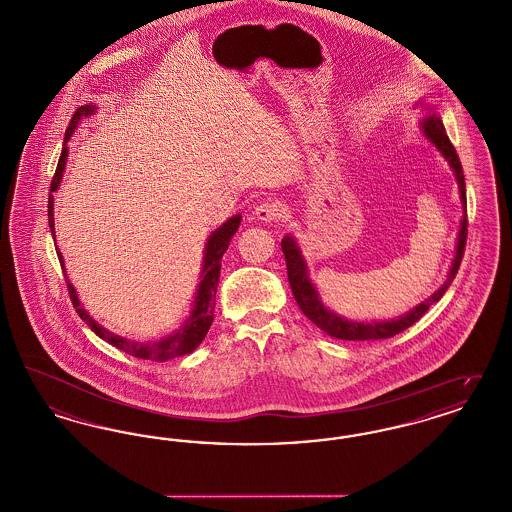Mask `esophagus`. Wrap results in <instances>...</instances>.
Masks as SVG:
<instances>
[{"label": "esophagus", "mask_w": 512, "mask_h": 512, "mask_svg": "<svg viewBox=\"0 0 512 512\" xmlns=\"http://www.w3.org/2000/svg\"><path fill=\"white\" fill-rule=\"evenodd\" d=\"M253 215H255V219L261 220V222H274V220L280 219V215H282V205L278 201L268 199V201H263L255 207Z\"/></svg>", "instance_id": "esophagus-1"}]
</instances>
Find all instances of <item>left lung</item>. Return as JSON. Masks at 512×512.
<instances>
[{
    "label": "left lung",
    "mask_w": 512,
    "mask_h": 512,
    "mask_svg": "<svg viewBox=\"0 0 512 512\" xmlns=\"http://www.w3.org/2000/svg\"><path fill=\"white\" fill-rule=\"evenodd\" d=\"M422 132L424 136L436 146L439 153L445 157V161L449 163V167L455 172L459 190H461V201L463 207H466V188H464L463 165L459 161V155L455 151L453 144L449 142L443 122L438 115L432 111L430 115H426V119L422 121ZM466 209H464L463 220H461V230H459V238H457V251H455V259L449 268L447 280L443 282V286L438 292L432 293L426 301H422L420 305H416L413 311H409L407 315L399 318H391V320H382V322H355V320H347L340 317L336 313H332L330 309L324 307V303L318 297L317 288L313 286V282L309 280L307 274V263L301 255V249L292 236H284L282 240V253L286 257V267H288V280L292 286L293 297L299 305V309L303 311V315L309 318L313 324H317L322 332H326L332 338L338 340L349 341H365V340H384V338H393L395 334L407 330L409 326H413L416 320L430 309V305H434L443 297V293L447 292V288L451 286V282L457 276V270L461 267L463 261L464 245H466Z\"/></svg>",
    "instance_id": "1"
}]
</instances>
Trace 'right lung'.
Masks as SVG:
<instances>
[{"label": "right lung", "mask_w": 512, "mask_h": 512, "mask_svg": "<svg viewBox=\"0 0 512 512\" xmlns=\"http://www.w3.org/2000/svg\"><path fill=\"white\" fill-rule=\"evenodd\" d=\"M96 111V105H82L74 111L73 119L71 124L65 132V146L61 151V157H59V163H57V169L53 174V180H51V190L49 192H55L61 184V178H63V172H65V165H67V157H69V147L67 142L71 140L74 130H76V124L82 121L84 117H90L94 115ZM48 220L49 228H51V234H53V240H55V228H53V194H49L48 197ZM242 222V215H236L232 219L226 220L222 226H219L207 240L205 244V255H203V268H201V282H199V288L195 293L194 309H192V315L190 318L182 324V328H178L176 332H172L169 336L161 338L159 341H142L128 340V338H122L117 336L109 330H105L101 324H98L94 318L90 317L84 307L80 305L78 301V295L76 290L73 288L71 282H67V288L71 293V301H73L74 309L78 313V317L82 318L94 332L96 336H99L101 340L109 341L111 345H115L117 349H121L124 353L132 355V357H138V359H149V361H169L174 357H180V355H188L192 353L195 347L205 340L211 324H213V313H215V295H217V286H219L220 276V259L224 255V251L228 249V244L232 240V236L238 232V226ZM57 257L63 265V255L59 253L57 249ZM65 272V268H63Z\"/></svg>", "instance_id": "add662e5"}]
</instances>
